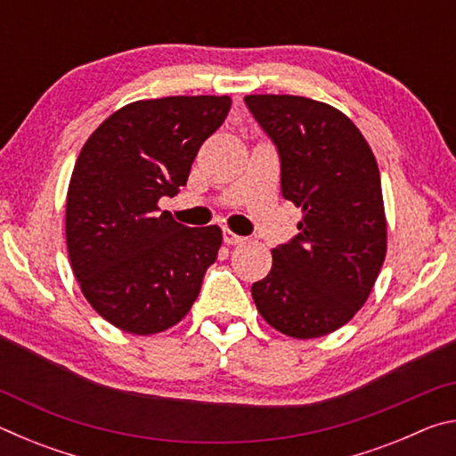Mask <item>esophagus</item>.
Segmentation results:
<instances>
[{"label": "esophagus", "mask_w": 456, "mask_h": 456, "mask_svg": "<svg viewBox=\"0 0 456 456\" xmlns=\"http://www.w3.org/2000/svg\"><path fill=\"white\" fill-rule=\"evenodd\" d=\"M223 241H225L227 245H241V243H245V237L233 233L231 229H225L223 231Z\"/></svg>", "instance_id": "esophagus-1"}]
</instances>
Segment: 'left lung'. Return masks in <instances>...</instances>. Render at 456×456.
Returning <instances> with one entry per match:
<instances>
[{"instance_id": "1", "label": "left lung", "mask_w": 456, "mask_h": 456, "mask_svg": "<svg viewBox=\"0 0 456 456\" xmlns=\"http://www.w3.org/2000/svg\"><path fill=\"white\" fill-rule=\"evenodd\" d=\"M249 108L281 160V195L302 207L299 233L272 249L251 288L269 326L297 339L348 323L386 257L380 171L366 138L338 108L289 94H249Z\"/></svg>"}]
</instances>
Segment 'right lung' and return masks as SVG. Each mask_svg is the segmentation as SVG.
Listing matches in <instances>:
<instances>
[{
  "label": "right lung",
  "mask_w": 456,
  "mask_h": 456,
  "mask_svg": "<svg viewBox=\"0 0 456 456\" xmlns=\"http://www.w3.org/2000/svg\"><path fill=\"white\" fill-rule=\"evenodd\" d=\"M229 108V96L136 100L82 146L66 199L68 256L88 304L122 331L179 323L217 259L221 229L181 225L159 199L187 184Z\"/></svg>",
  "instance_id": "add662e5"
}]
</instances>
